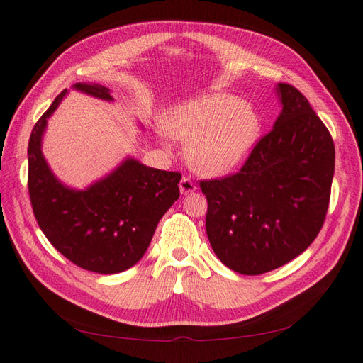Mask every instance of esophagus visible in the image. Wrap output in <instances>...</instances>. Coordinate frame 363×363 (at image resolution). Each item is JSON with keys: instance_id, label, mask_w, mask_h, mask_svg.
Instances as JSON below:
<instances>
[{"instance_id": "esophagus-1", "label": "esophagus", "mask_w": 363, "mask_h": 363, "mask_svg": "<svg viewBox=\"0 0 363 363\" xmlns=\"http://www.w3.org/2000/svg\"><path fill=\"white\" fill-rule=\"evenodd\" d=\"M179 190H181L182 195H187V193H191V191L196 190V185L190 178H187V176H184L181 182H179Z\"/></svg>"}]
</instances>
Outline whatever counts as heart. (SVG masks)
I'll use <instances>...</instances> for the list:
<instances>
[{
	"instance_id": "1",
	"label": "heart",
	"mask_w": 363,
	"mask_h": 363,
	"mask_svg": "<svg viewBox=\"0 0 363 363\" xmlns=\"http://www.w3.org/2000/svg\"><path fill=\"white\" fill-rule=\"evenodd\" d=\"M168 134L187 143L193 170L206 176L230 173L254 148L259 133L257 113L225 92L201 96L176 106L165 119Z\"/></svg>"
}]
</instances>
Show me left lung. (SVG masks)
I'll return each instance as SVG.
<instances>
[{
    "instance_id": "left-lung-1",
    "label": "left lung",
    "mask_w": 363,
    "mask_h": 363,
    "mask_svg": "<svg viewBox=\"0 0 363 363\" xmlns=\"http://www.w3.org/2000/svg\"><path fill=\"white\" fill-rule=\"evenodd\" d=\"M281 114L237 173L206 179V232L232 271L259 275L305 252L325 223L335 150L308 99L278 83Z\"/></svg>"
}]
</instances>
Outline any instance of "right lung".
Listing matches in <instances>:
<instances>
[{"label": "right lung", "mask_w": 363, "mask_h": 363, "mask_svg": "<svg viewBox=\"0 0 363 363\" xmlns=\"http://www.w3.org/2000/svg\"><path fill=\"white\" fill-rule=\"evenodd\" d=\"M75 89L113 100L97 83H75ZM66 94L55 97L33 126L28 145V189L33 215L49 242L75 266L97 274H117L145 254L159 220L179 198L181 173L126 161L86 190L58 182L41 153L48 117Z\"/></svg>", "instance_id": "add662e5"}]
</instances>
